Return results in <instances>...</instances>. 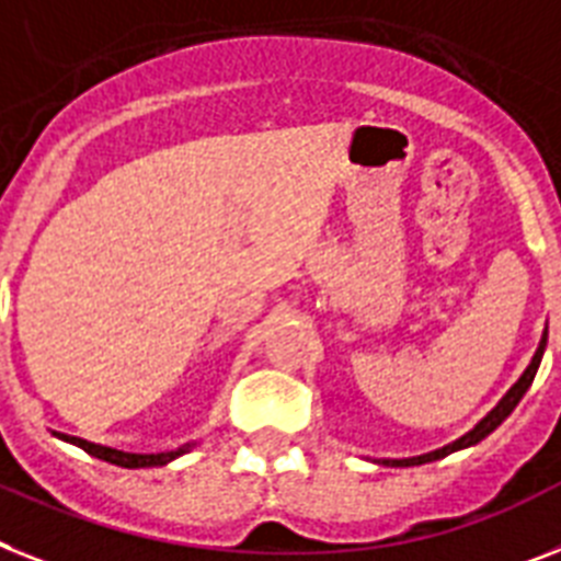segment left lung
<instances>
[{
	"label": "left lung",
	"mask_w": 561,
	"mask_h": 561,
	"mask_svg": "<svg viewBox=\"0 0 561 561\" xmlns=\"http://www.w3.org/2000/svg\"><path fill=\"white\" fill-rule=\"evenodd\" d=\"M545 342H548V336H542V342H539V351L534 353V362L528 365V370L519 376V382L513 385L511 390H507L505 397H502V402L493 408L488 416L479 422L477 427L470 433H465L462 439H456L454 445H445V448L433 450V454H425V456H413V459H382V465H393V468H413V465H425V462H436V459H442V456L454 454V450H462V448H470V445H477V442H482L488 433L496 431L502 422H505L507 416H511V411L519 404V399L525 397V390L530 388V382H534L536 370H539V362H542V353H545Z\"/></svg>",
	"instance_id": "obj_1"
}]
</instances>
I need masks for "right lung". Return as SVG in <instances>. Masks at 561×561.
<instances>
[{
    "mask_svg": "<svg viewBox=\"0 0 561 561\" xmlns=\"http://www.w3.org/2000/svg\"><path fill=\"white\" fill-rule=\"evenodd\" d=\"M56 436L70 442V445H77V448H82L84 454L96 456L102 462L119 465V468H157V465H168L171 459H176V456L187 454V448H191V445H185V448L168 450V454H125V450L105 448V445H93V442L79 439V436H68V433H56Z\"/></svg>",
    "mask_w": 561,
    "mask_h": 561,
    "instance_id": "add662e5",
    "label": "right lung"
}]
</instances>
